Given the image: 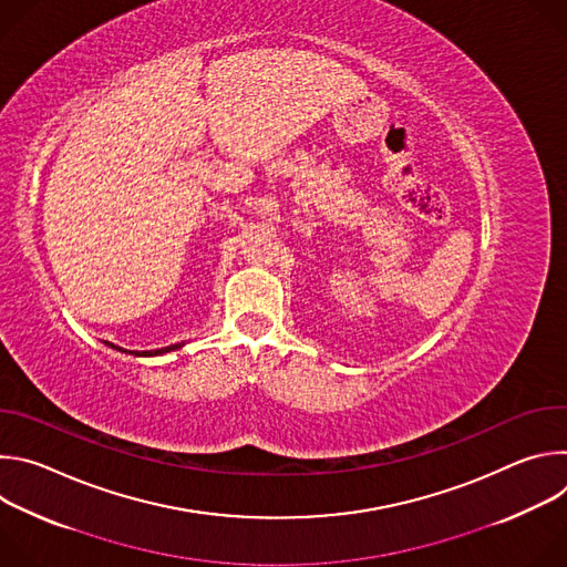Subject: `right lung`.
I'll list each match as a JSON object with an SVG mask.
<instances>
[{"label": "right lung", "instance_id": "1", "mask_svg": "<svg viewBox=\"0 0 567 567\" xmlns=\"http://www.w3.org/2000/svg\"><path fill=\"white\" fill-rule=\"evenodd\" d=\"M105 346H110L112 350H118V352H125V354H134V357H158V354H168V352H175V350H179V348H184L186 343L182 341V343H175V346H168V348H158V350H145V352H130V350H123V348H118V346H114V343H110V341H105Z\"/></svg>", "mask_w": 567, "mask_h": 567}]
</instances>
